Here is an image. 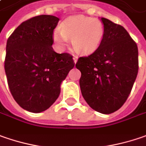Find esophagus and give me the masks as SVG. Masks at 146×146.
Here are the masks:
<instances>
[{
  "label": "esophagus",
  "instance_id": "obj_1",
  "mask_svg": "<svg viewBox=\"0 0 146 146\" xmlns=\"http://www.w3.org/2000/svg\"><path fill=\"white\" fill-rule=\"evenodd\" d=\"M77 60H78V56H73V61H74V63H75V64L77 62Z\"/></svg>",
  "mask_w": 146,
  "mask_h": 146
}]
</instances>
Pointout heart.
I'll use <instances>...</instances> for the list:
<instances>
[{
    "instance_id": "obj_1",
    "label": "heart",
    "mask_w": 146,
    "mask_h": 146,
    "mask_svg": "<svg viewBox=\"0 0 146 146\" xmlns=\"http://www.w3.org/2000/svg\"><path fill=\"white\" fill-rule=\"evenodd\" d=\"M104 36V28L101 21L84 15L70 16L56 29L53 39L60 47H65L67 38L71 39L74 49L84 54L94 52L100 46Z\"/></svg>"
}]
</instances>
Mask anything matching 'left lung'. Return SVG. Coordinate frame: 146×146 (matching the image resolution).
<instances>
[{
	"mask_svg": "<svg viewBox=\"0 0 146 146\" xmlns=\"http://www.w3.org/2000/svg\"><path fill=\"white\" fill-rule=\"evenodd\" d=\"M104 36L94 52L80 57V86L94 110L110 114L124 104L138 73V48L127 31L111 20L100 18Z\"/></svg>",
	"mask_w": 146,
	"mask_h": 146,
	"instance_id": "obj_1",
	"label": "left lung"
}]
</instances>
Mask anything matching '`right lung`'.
<instances>
[{"label":"right lung","mask_w":146,"mask_h":146,"mask_svg":"<svg viewBox=\"0 0 146 146\" xmlns=\"http://www.w3.org/2000/svg\"><path fill=\"white\" fill-rule=\"evenodd\" d=\"M59 19L42 15L23 22L6 42L5 70L11 94L26 111L41 113L59 97L61 84L75 64L52 47Z\"/></svg>","instance_id":"right-lung-1"}]
</instances>
